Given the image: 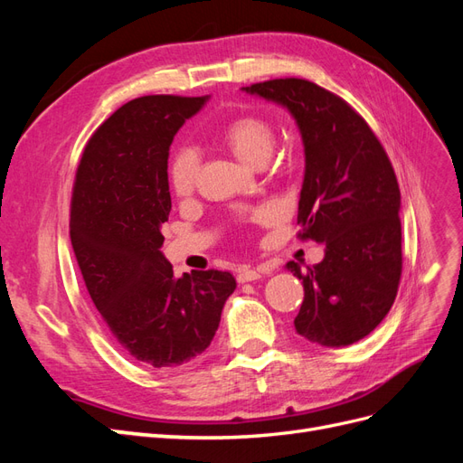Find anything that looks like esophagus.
<instances>
[{
	"mask_svg": "<svg viewBox=\"0 0 463 463\" xmlns=\"http://www.w3.org/2000/svg\"><path fill=\"white\" fill-rule=\"evenodd\" d=\"M269 274H272V266L260 264V266H257V269H247V270L240 272V276H237V282H240V284L255 282V279H259L262 276H269Z\"/></svg>",
	"mask_w": 463,
	"mask_h": 463,
	"instance_id": "1",
	"label": "esophagus"
}]
</instances>
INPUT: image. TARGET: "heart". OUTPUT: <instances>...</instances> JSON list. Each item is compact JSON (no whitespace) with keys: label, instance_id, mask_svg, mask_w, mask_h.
Wrapping results in <instances>:
<instances>
[{"label":"heart","instance_id":"heart-1","mask_svg":"<svg viewBox=\"0 0 463 463\" xmlns=\"http://www.w3.org/2000/svg\"><path fill=\"white\" fill-rule=\"evenodd\" d=\"M222 141L235 154L237 158L250 165H260L269 160L270 152L276 143V131L272 123H269L257 116L237 118L226 125L222 131ZM201 170L199 152L194 148H181L172 160L170 165V181L172 189L177 197H189L197 187ZM274 208L264 206L260 208L259 218H270Z\"/></svg>","mask_w":463,"mask_h":463}]
</instances>
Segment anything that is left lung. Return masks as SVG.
Returning <instances> with one entry per match:
<instances>
[{
    "mask_svg": "<svg viewBox=\"0 0 463 463\" xmlns=\"http://www.w3.org/2000/svg\"><path fill=\"white\" fill-rule=\"evenodd\" d=\"M284 106L305 150L298 223L301 240L325 243V259L303 272L305 298L293 320L305 340L344 347L369 335L388 315L402 276L400 187L367 121L340 96L305 79L243 87Z\"/></svg>",
    "mask_w": 463,
    "mask_h": 463,
    "instance_id": "left-lung-1",
    "label": "left lung"
}]
</instances>
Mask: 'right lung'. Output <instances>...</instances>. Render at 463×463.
Listing matches in <instances>:
<instances>
[{"instance_id":"right-lung-1","label":"right lung","mask_w":463,"mask_h":463,"mask_svg":"<svg viewBox=\"0 0 463 463\" xmlns=\"http://www.w3.org/2000/svg\"><path fill=\"white\" fill-rule=\"evenodd\" d=\"M206 100L135 98L94 131L75 175L69 233L90 299L125 352L156 369L204 352L237 286L222 270L177 278L160 250L170 146Z\"/></svg>"}]
</instances>
